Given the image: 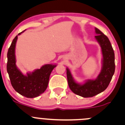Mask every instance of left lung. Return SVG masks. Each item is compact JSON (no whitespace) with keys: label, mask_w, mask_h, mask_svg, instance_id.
Returning <instances> with one entry per match:
<instances>
[{"label":"left lung","mask_w":125,"mask_h":125,"mask_svg":"<svg viewBox=\"0 0 125 125\" xmlns=\"http://www.w3.org/2000/svg\"><path fill=\"white\" fill-rule=\"evenodd\" d=\"M97 35L95 39L100 44L103 55L102 69L97 78L89 80L83 85L74 81L70 70L66 69V75L70 89L74 94L83 97H91L105 90L109 85L115 72L114 52L109 39L101 31L95 28Z\"/></svg>","instance_id":"8db88e82"}]
</instances>
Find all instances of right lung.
<instances>
[{
  "label": "right lung",
  "mask_w": 125,
  "mask_h": 125,
  "mask_svg": "<svg viewBox=\"0 0 125 125\" xmlns=\"http://www.w3.org/2000/svg\"><path fill=\"white\" fill-rule=\"evenodd\" d=\"M17 39V36H16L12 40L7 53V70L11 85L16 91L24 97H36L46 89L50 74L56 65L52 64L43 65L40 69L35 70L31 73H28L26 75H23L16 65L15 47Z\"/></svg>",
  "instance_id": "add662e5"
}]
</instances>
